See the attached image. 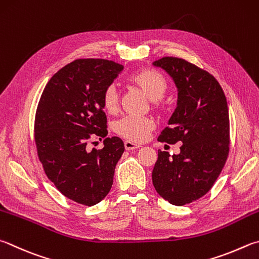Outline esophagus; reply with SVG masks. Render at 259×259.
Listing matches in <instances>:
<instances>
[{
    "label": "esophagus",
    "instance_id": "34e87169",
    "mask_svg": "<svg viewBox=\"0 0 259 259\" xmlns=\"http://www.w3.org/2000/svg\"><path fill=\"white\" fill-rule=\"evenodd\" d=\"M124 147L126 150H134V149L139 148L140 146L133 143V142H129V140H126V142H124Z\"/></svg>",
    "mask_w": 259,
    "mask_h": 259
}]
</instances>
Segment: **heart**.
<instances>
[{"label": "heart", "mask_w": 259, "mask_h": 259, "mask_svg": "<svg viewBox=\"0 0 259 259\" xmlns=\"http://www.w3.org/2000/svg\"><path fill=\"white\" fill-rule=\"evenodd\" d=\"M129 81L144 93L149 101L157 103L167 91V81L161 73L155 70L144 69L129 77ZM103 105L109 113L117 109V94L113 86L105 89L103 95ZM154 129V122L148 117H122L114 125L115 133L129 142L142 143Z\"/></svg>", "instance_id": "b5f03b06"}]
</instances>
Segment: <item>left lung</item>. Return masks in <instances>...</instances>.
<instances>
[{"label": "left lung", "mask_w": 259, "mask_h": 259, "mask_svg": "<svg viewBox=\"0 0 259 259\" xmlns=\"http://www.w3.org/2000/svg\"><path fill=\"white\" fill-rule=\"evenodd\" d=\"M153 65L172 78L178 92L176 110L157 140L182 143L179 154L158 150L153 185L162 198L181 206L207 194L227 161L228 102L218 80L186 60L166 56Z\"/></svg>", "instance_id": "1"}]
</instances>
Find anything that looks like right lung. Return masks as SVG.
I'll return each instance as SVG.
<instances>
[{
    "instance_id": "add662e5",
    "label": "right lung",
    "mask_w": 259,
    "mask_h": 259,
    "mask_svg": "<svg viewBox=\"0 0 259 259\" xmlns=\"http://www.w3.org/2000/svg\"><path fill=\"white\" fill-rule=\"evenodd\" d=\"M123 65L103 59L76 60L44 88L35 117L39 161L55 187L76 203L93 206L109 194L116 163L124 152L119 137L104 147L86 148L93 134L107 136L103 95Z\"/></svg>"
}]
</instances>
